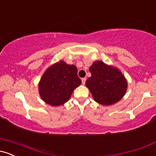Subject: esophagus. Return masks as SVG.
<instances>
[{"instance_id": "1", "label": "esophagus", "mask_w": 156, "mask_h": 156, "mask_svg": "<svg viewBox=\"0 0 156 156\" xmlns=\"http://www.w3.org/2000/svg\"><path fill=\"white\" fill-rule=\"evenodd\" d=\"M86 80H87V78H82V79H81L82 83H83V85H84V84H85V83H86Z\"/></svg>"}]
</instances>
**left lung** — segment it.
<instances>
[{"mask_svg": "<svg viewBox=\"0 0 156 156\" xmlns=\"http://www.w3.org/2000/svg\"><path fill=\"white\" fill-rule=\"evenodd\" d=\"M92 76L86 81L94 100L103 105L119 101L125 95L128 83L119 69L102 61L94 62L89 67Z\"/></svg>", "mask_w": 156, "mask_h": 156, "instance_id": "left-lung-1", "label": "left lung"}]
</instances>
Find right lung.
I'll return each mask as SVG.
<instances>
[{
	"mask_svg": "<svg viewBox=\"0 0 156 156\" xmlns=\"http://www.w3.org/2000/svg\"><path fill=\"white\" fill-rule=\"evenodd\" d=\"M80 83L76 66L60 61L46 69L39 83V92L44 102L58 106L69 101Z\"/></svg>",
	"mask_w": 156,
	"mask_h": 156,
	"instance_id": "right-lung-1",
	"label": "right lung"
}]
</instances>
